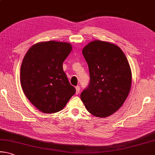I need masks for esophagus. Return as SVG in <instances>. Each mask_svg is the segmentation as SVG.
<instances>
[{
  "instance_id": "esophagus-1",
  "label": "esophagus",
  "mask_w": 155,
  "mask_h": 155,
  "mask_svg": "<svg viewBox=\"0 0 155 155\" xmlns=\"http://www.w3.org/2000/svg\"><path fill=\"white\" fill-rule=\"evenodd\" d=\"M80 90L81 88L79 86H77L76 87V94H78L80 93Z\"/></svg>"
}]
</instances>
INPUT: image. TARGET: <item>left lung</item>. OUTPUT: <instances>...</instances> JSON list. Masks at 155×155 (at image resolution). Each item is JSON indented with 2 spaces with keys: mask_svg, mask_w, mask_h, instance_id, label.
<instances>
[{
  "mask_svg": "<svg viewBox=\"0 0 155 155\" xmlns=\"http://www.w3.org/2000/svg\"><path fill=\"white\" fill-rule=\"evenodd\" d=\"M82 52L90 80L81 99L90 114L108 117L122 106L130 90L132 73L128 61L119 47L105 41L90 42Z\"/></svg>",
  "mask_w": 155,
  "mask_h": 155,
  "instance_id": "8db88e82",
  "label": "left lung"
}]
</instances>
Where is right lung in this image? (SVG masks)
Listing matches in <instances>:
<instances>
[{"label": "right lung", "mask_w": 155, "mask_h": 155, "mask_svg": "<svg viewBox=\"0 0 155 155\" xmlns=\"http://www.w3.org/2000/svg\"><path fill=\"white\" fill-rule=\"evenodd\" d=\"M72 51L68 43L47 41L29 49L21 68V83L25 94L43 113L62 110L75 94L63 69Z\"/></svg>", "instance_id": "obj_1"}]
</instances>
